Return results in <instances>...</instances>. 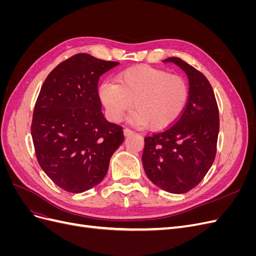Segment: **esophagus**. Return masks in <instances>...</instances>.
I'll list each match as a JSON object with an SVG mask.
<instances>
[{
    "label": "esophagus",
    "instance_id": "esophagus-1",
    "mask_svg": "<svg viewBox=\"0 0 256 256\" xmlns=\"http://www.w3.org/2000/svg\"><path fill=\"white\" fill-rule=\"evenodd\" d=\"M134 132L131 129H129V128H125L124 129V134H125V136H131V134H134Z\"/></svg>",
    "mask_w": 256,
    "mask_h": 256
}]
</instances>
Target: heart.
<instances>
[{"mask_svg":"<svg viewBox=\"0 0 256 256\" xmlns=\"http://www.w3.org/2000/svg\"><path fill=\"white\" fill-rule=\"evenodd\" d=\"M99 97L111 120L118 122L134 106V122L161 130L182 115L187 104L188 86L182 76L164 69L138 66L120 72L116 82L100 85Z\"/></svg>","mask_w":256,"mask_h":256,"instance_id":"1","label":"heart"}]
</instances>
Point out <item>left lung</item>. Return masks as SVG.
Masks as SVG:
<instances>
[{
	"label": "left lung",
	"mask_w": 256,
	"mask_h": 256,
	"mask_svg": "<svg viewBox=\"0 0 256 256\" xmlns=\"http://www.w3.org/2000/svg\"><path fill=\"white\" fill-rule=\"evenodd\" d=\"M164 63L180 67L189 80V96L178 120L144 138V171L152 184L175 194L198 186L212 166L219 134V110L206 76L178 58Z\"/></svg>",
	"instance_id": "left-lung-1"
}]
</instances>
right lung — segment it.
Returning a JSON list of instances; mask_svg holds the SVG:
<instances>
[{
    "label": "right lung",
    "instance_id": "right-lung-1",
    "mask_svg": "<svg viewBox=\"0 0 256 256\" xmlns=\"http://www.w3.org/2000/svg\"><path fill=\"white\" fill-rule=\"evenodd\" d=\"M118 62L79 53L48 74L36 100L30 134L38 164L65 191L81 193L102 182L122 127L102 112L98 81Z\"/></svg>",
    "mask_w": 256,
    "mask_h": 256
}]
</instances>
